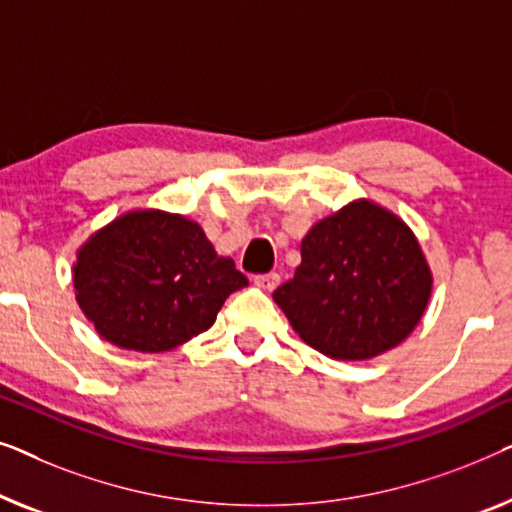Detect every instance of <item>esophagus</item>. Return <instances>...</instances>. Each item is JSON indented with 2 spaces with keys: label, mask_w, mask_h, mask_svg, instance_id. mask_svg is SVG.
Returning a JSON list of instances; mask_svg holds the SVG:
<instances>
[{
  "label": "esophagus",
  "mask_w": 512,
  "mask_h": 512,
  "mask_svg": "<svg viewBox=\"0 0 512 512\" xmlns=\"http://www.w3.org/2000/svg\"><path fill=\"white\" fill-rule=\"evenodd\" d=\"M278 283H280L278 273H262V276H255V285L262 287V290H266V292L276 290Z\"/></svg>",
  "instance_id": "esophagus-1"
}]
</instances>
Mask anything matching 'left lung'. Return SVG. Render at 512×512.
I'll list each match as a JSON object with an SVG mask.
<instances>
[{
    "instance_id": "8db88e82",
    "label": "left lung",
    "mask_w": 512,
    "mask_h": 512,
    "mask_svg": "<svg viewBox=\"0 0 512 512\" xmlns=\"http://www.w3.org/2000/svg\"><path fill=\"white\" fill-rule=\"evenodd\" d=\"M431 271L406 222L359 199L311 227L294 278L273 292L292 329L331 359H371L420 322Z\"/></svg>"
}]
</instances>
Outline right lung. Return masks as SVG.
I'll return each instance as SVG.
<instances>
[{
	"label": "right lung",
	"mask_w": 512,
	"mask_h": 512,
	"mask_svg": "<svg viewBox=\"0 0 512 512\" xmlns=\"http://www.w3.org/2000/svg\"><path fill=\"white\" fill-rule=\"evenodd\" d=\"M248 285L183 215L129 211L92 234L74 264L76 301L97 334L125 350L164 352L213 325Z\"/></svg>",
	"instance_id": "obj_1"
}]
</instances>
